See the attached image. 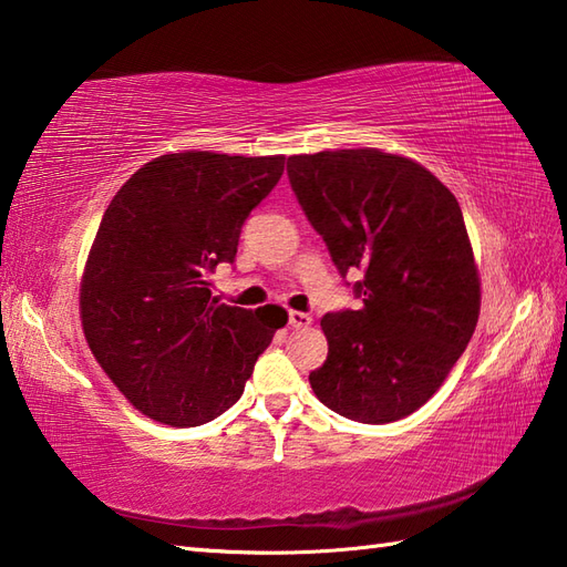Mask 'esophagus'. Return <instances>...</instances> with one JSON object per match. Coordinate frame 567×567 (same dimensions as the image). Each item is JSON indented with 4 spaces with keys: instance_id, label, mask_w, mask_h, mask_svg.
Segmentation results:
<instances>
[{
    "instance_id": "34e87169",
    "label": "esophagus",
    "mask_w": 567,
    "mask_h": 567,
    "mask_svg": "<svg viewBox=\"0 0 567 567\" xmlns=\"http://www.w3.org/2000/svg\"><path fill=\"white\" fill-rule=\"evenodd\" d=\"M288 324H291L293 330H308V327L312 324V316H308V312H300V310H291L288 312Z\"/></svg>"
}]
</instances>
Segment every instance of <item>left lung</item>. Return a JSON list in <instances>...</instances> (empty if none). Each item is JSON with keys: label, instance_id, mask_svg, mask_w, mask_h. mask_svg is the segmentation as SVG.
Returning <instances> with one entry per match:
<instances>
[{"label": "left lung", "instance_id": "left-lung-1", "mask_svg": "<svg viewBox=\"0 0 567 567\" xmlns=\"http://www.w3.org/2000/svg\"><path fill=\"white\" fill-rule=\"evenodd\" d=\"M288 179L359 310L320 320L312 393L347 420L385 424L430 400L468 347L481 276L456 196L410 157L375 147L288 157Z\"/></svg>", "mask_w": 567, "mask_h": 567}]
</instances>
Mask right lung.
I'll use <instances>...</instances> for the list:
<instances>
[{"instance_id":"obj_1","label":"right lung","mask_w":567,"mask_h":567,"mask_svg":"<svg viewBox=\"0 0 567 567\" xmlns=\"http://www.w3.org/2000/svg\"><path fill=\"white\" fill-rule=\"evenodd\" d=\"M284 159L186 150L147 162L111 198L84 264L80 318L99 367L150 420H216L288 322L279 306L220 303L208 279L235 259Z\"/></svg>"}]
</instances>
